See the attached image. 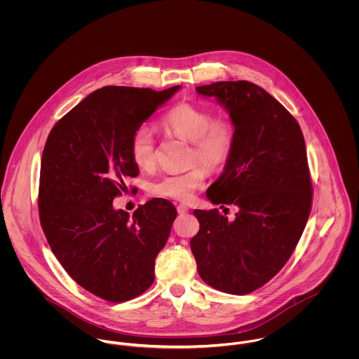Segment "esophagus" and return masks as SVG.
Segmentation results:
<instances>
[{
	"label": "esophagus",
	"instance_id": "esophagus-1",
	"mask_svg": "<svg viewBox=\"0 0 359 359\" xmlns=\"http://www.w3.org/2000/svg\"><path fill=\"white\" fill-rule=\"evenodd\" d=\"M177 211H178V214H187L189 211V208L185 205H177Z\"/></svg>",
	"mask_w": 359,
	"mask_h": 359
}]
</instances>
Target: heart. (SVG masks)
Returning a JSON list of instances; mask_svg holds the SVG:
<instances>
[{
    "label": "heart",
    "instance_id": "1",
    "mask_svg": "<svg viewBox=\"0 0 359 359\" xmlns=\"http://www.w3.org/2000/svg\"><path fill=\"white\" fill-rule=\"evenodd\" d=\"M160 127L170 135L191 142L188 163L195 164L184 172L164 174L149 185L156 198L188 202L203 188L207 171L221 170L233 154L236 133L232 121L214 117L210 110L189 103L170 109L160 120ZM130 154L142 170H151L156 163V142L149 127L142 126L131 137ZM201 162V165H196Z\"/></svg>",
    "mask_w": 359,
    "mask_h": 359
}]
</instances>
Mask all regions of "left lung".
<instances>
[{
  "label": "left lung",
  "instance_id": "8db88e82",
  "mask_svg": "<svg viewBox=\"0 0 359 359\" xmlns=\"http://www.w3.org/2000/svg\"><path fill=\"white\" fill-rule=\"evenodd\" d=\"M196 91L228 110L236 133L233 154L205 195L239 211L229 221L217 208L195 210L201 228L191 249L208 286L242 296L271 280L303 235L312 203L306 142L297 120L253 83Z\"/></svg>",
  "mask_w": 359,
  "mask_h": 359
}]
</instances>
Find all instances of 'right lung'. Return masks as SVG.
I'll return each instance as SVG.
<instances>
[{
	"instance_id": "add662e5",
	"label": "right lung",
	"mask_w": 359,
	"mask_h": 359,
	"mask_svg": "<svg viewBox=\"0 0 359 359\" xmlns=\"http://www.w3.org/2000/svg\"><path fill=\"white\" fill-rule=\"evenodd\" d=\"M181 87H102L51 130L41 157L39 211L52 253L70 278L110 303L141 296L154 280L177 210L156 198L133 217L114 210L124 178L137 177L131 137Z\"/></svg>"
}]
</instances>
